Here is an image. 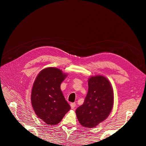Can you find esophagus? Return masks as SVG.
Here are the masks:
<instances>
[{
    "label": "esophagus",
    "instance_id": "1",
    "mask_svg": "<svg viewBox=\"0 0 146 146\" xmlns=\"http://www.w3.org/2000/svg\"><path fill=\"white\" fill-rule=\"evenodd\" d=\"M70 107H71L72 109H74L75 107H76V103H71L70 104Z\"/></svg>",
    "mask_w": 146,
    "mask_h": 146
}]
</instances>
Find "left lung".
<instances>
[{"instance_id":"1","label":"left lung","mask_w":146,"mask_h":146,"mask_svg":"<svg viewBox=\"0 0 146 146\" xmlns=\"http://www.w3.org/2000/svg\"><path fill=\"white\" fill-rule=\"evenodd\" d=\"M113 101V88L108 79L102 76L91 77L85 99L76 110L79 122L87 128L97 126L108 116Z\"/></svg>"}]
</instances>
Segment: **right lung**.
I'll use <instances>...</instances> for the list:
<instances>
[{
	"instance_id": "add662e5",
	"label": "right lung",
	"mask_w": 146,
	"mask_h": 146,
	"mask_svg": "<svg viewBox=\"0 0 146 146\" xmlns=\"http://www.w3.org/2000/svg\"><path fill=\"white\" fill-rule=\"evenodd\" d=\"M67 74L55 68L39 73L34 82L31 102L37 116L48 125H56L70 109L60 89Z\"/></svg>"
}]
</instances>
